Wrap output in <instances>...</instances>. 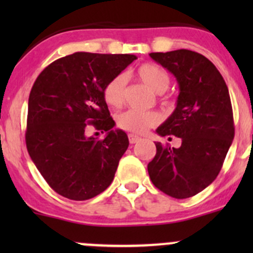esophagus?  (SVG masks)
Listing matches in <instances>:
<instances>
[{"label": "esophagus", "instance_id": "1", "mask_svg": "<svg viewBox=\"0 0 253 253\" xmlns=\"http://www.w3.org/2000/svg\"><path fill=\"white\" fill-rule=\"evenodd\" d=\"M128 139H129V143H131V144H134V143H138L139 141H141V137L136 136V134H133V133H129Z\"/></svg>", "mask_w": 253, "mask_h": 253}]
</instances>
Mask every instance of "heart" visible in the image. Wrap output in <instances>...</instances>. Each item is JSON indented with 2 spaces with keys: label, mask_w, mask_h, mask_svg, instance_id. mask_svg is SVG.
I'll use <instances>...</instances> for the list:
<instances>
[{
  "label": "heart",
  "mask_w": 253,
  "mask_h": 253,
  "mask_svg": "<svg viewBox=\"0 0 253 253\" xmlns=\"http://www.w3.org/2000/svg\"><path fill=\"white\" fill-rule=\"evenodd\" d=\"M137 77L154 94H164L170 86V76L164 68L154 63H144L137 70ZM106 104L120 108L126 96V77L117 75L108 82L103 91ZM167 103V101H164ZM162 117L157 111L127 110L117 116V126L132 133H144L147 129L157 126Z\"/></svg>",
  "instance_id": "heart-1"
}]
</instances>
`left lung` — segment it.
Instances as JSON below:
<instances>
[{"label": "left lung", "mask_w": 253, "mask_h": 253, "mask_svg": "<svg viewBox=\"0 0 253 253\" xmlns=\"http://www.w3.org/2000/svg\"><path fill=\"white\" fill-rule=\"evenodd\" d=\"M149 56L174 75L180 90L174 112L157 133L181 138L180 148L155 142L157 154L148 164L149 177L171 197H192L215 180L233 143L228 86L215 66L195 51L181 48Z\"/></svg>", "instance_id": "1"}]
</instances>
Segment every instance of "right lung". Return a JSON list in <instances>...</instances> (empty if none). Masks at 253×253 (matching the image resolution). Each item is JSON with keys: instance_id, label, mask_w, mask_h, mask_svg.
<instances>
[{"instance_id": "add662e5", "label": "right lung", "mask_w": 253, "mask_h": 253, "mask_svg": "<svg viewBox=\"0 0 253 253\" xmlns=\"http://www.w3.org/2000/svg\"><path fill=\"white\" fill-rule=\"evenodd\" d=\"M137 56L75 52L53 61L39 75L28 101L25 142L33 163L55 192L85 201L105 191L128 148L114 129L103 91ZM93 124L104 140L85 133Z\"/></svg>"}]
</instances>
